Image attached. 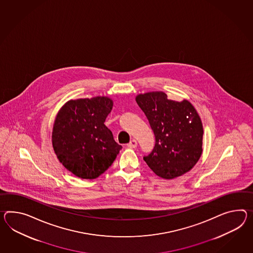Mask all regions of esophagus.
<instances>
[{"instance_id": "esophagus-1", "label": "esophagus", "mask_w": 253, "mask_h": 253, "mask_svg": "<svg viewBox=\"0 0 253 253\" xmlns=\"http://www.w3.org/2000/svg\"><path fill=\"white\" fill-rule=\"evenodd\" d=\"M127 146L129 147V148H135L136 146H137V141L134 140V139H132V140L127 144Z\"/></svg>"}]
</instances>
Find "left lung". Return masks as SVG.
I'll return each instance as SVG.
<instances>
[{"label":"left lung","mask_w":253,"mask_h":253,"mask_svg":"<svg viewBox=\"0 0 253 253\" xmlns=\"http://www.w3.org/2000/svg\"><path fill=\"white\" fill-rule=\"evenodd\" d=\"M135 99L155 136L154 149L143 160L162 178L190 171L203 151V125L194 106L186 99H168L163 91L139 94Z\"/></svg>","instance_id":"8db88e82"}]
</instances>
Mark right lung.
<instances>
[{
	"label": "right lung",
	"mask_w": 253,
	"mask_h": 253,
	"mask_svg": "<svg viewBox=\"0 0 253 253\" xmlns=\"http://www.w3.org/2000/svg\"><path fill=\"white\" fill-rule=\"evenodd\" d=\"M112 106L108 97L71 99L56 115L53 148L65 168L80 178L99 177L123 148L104 124Z\"/></svg>",
	"instance_id": "add662e5"
}]
</instances>
